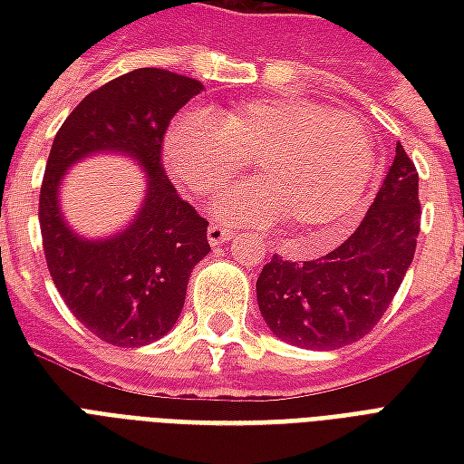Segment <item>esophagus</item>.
<instances>
[{"mask_svg": "<svg viewBox=\"0 0 464 464\" xmlns=\"http://www.w3.org/2000/svg\"><path fill=\"white\" fill-rule=\"evenodd\" d=\"M206 236H208V243H211L213 248H216V246H223L226 241H231L233 231H231V228H226V226H218V223H213V226H208Z\"/></svg>", "mask_w": 464, "mask_h": 464, "instance_id": "34e87169", "label": "esophagus"}]
</instances>
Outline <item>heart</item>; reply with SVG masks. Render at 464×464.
<instances>
[{"mask_svg": "<svg viewBox=\"0 0 464 464\" xmlns=\"http://www.w3.org/2000/svg\"><path fill=\"white\" fill-rule=\"evenodd\" d=\"M253 161L258 181L236 186L218 201L233 223L283 218L311 228L308 248L348 231L375 181L368 129L353 116L303 96L253 99L213 116L191 109L163 136V163L196 198H211Z\"/></svg>", "mask_w": 464, "mask_h": 464, "instance_id": "b5f03b06", "label": "heart"}]
</instances>
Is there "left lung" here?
Here are the masks:
<instances>
[{
  "mask_svg": "<svg viewBox=\"0 0 464 464\" xmlns=\"http://www.w3.org/2000/svg\"><path fill=\"white\" fill-rule=\"evenodd\" d=\"M418 233V171L398 143L375 201L338 248L301 263L273 256L263 266L256 281L263 321L281 341L308 350L365 338L395 298Z\"/></svg>",
  "mask_w": 464,
  "mask_h": 464,
  "instance_id": "left-lung-1",
  "label": "left lung"
}]
</instances>
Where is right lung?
Wrapping results in <instances>:
<instances>
[{
    "label": "right lung",
    "mask_w": 464,
    "mask_h": 464,
    "mask_svg": "<svg viewBox=\"0 0 464 464\" xmlns=\"http://www.w3.org/2000/svg\"><path fill=\"white\" fill-rule=\"evenodd\" d=\"M203 84L163 69H133L86 96L56 131L39 191L42 246L56 291L84 328L119 348H139L171 331L196 263L211 251L191 203L166 179L161 146L179 109ZM119 150L150 173L140 216L106 242H84L58 213V183L89 152Z\"/></svg>",
    "instance_id": "1"
}]
</instances>
